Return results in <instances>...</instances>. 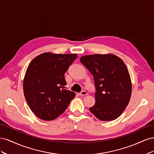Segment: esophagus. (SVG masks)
Masks as SVG:
<instances>
[{"label": "esophagus", "instance_id": "esophagus-1", "mask_svg": "<svg viewBox=\"0 0 154 154\" xmlns=\"http://www.w3.org/2000/svg\"><path fill=\"white\" fill-rule=\"evenodd\" d=\"M80 95L82 96H85L88 95V93H87L86 91H82V92L80 93Z\"/></svg>", "mask_w": 154, "mask_h": 154}]
</instances>
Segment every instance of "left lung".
<instances>
[{"instance_id": "1", "label": "left lung", "mask_w": 154, "mask_h": 154, "mask_svg": "<svg viewBox=\"0 0 154 154\" xmlns=\"http://www.w3.org/2000/svg\"><path fill=\"white\" fill-rule=\"evenodd\" d=\"M80 62L94 76L96 87L91 113L103 122L121 116L128 105L132 94V82L123 60L113 54L85 55Z\"/></svg>"}]
</instances>
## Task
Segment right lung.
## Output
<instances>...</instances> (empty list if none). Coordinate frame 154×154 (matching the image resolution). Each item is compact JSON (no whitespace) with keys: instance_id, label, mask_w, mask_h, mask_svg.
I'll return each instance as SVG.
<instances>
[{"instance_id":"obj_1","label":"right lung","mask_w":154,"mask_h":154,"mask_svg":"<svg viewBox=\"0 0 154 154\" xmlns=\"http://www.w3.org/2000/svg\"><path fill=\"white\" fill-rule=\"evenodd\" d=\"M76 58V54L47 52L37 56L27 67L23 91L27 105L40 119L57 118L75 96L66 89L64 74Z\"/></svg>"}]
</instances>
